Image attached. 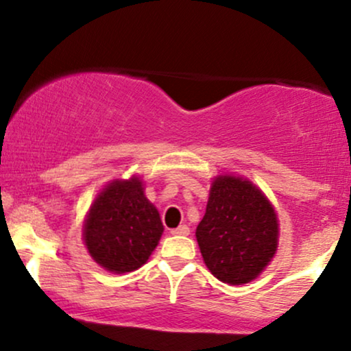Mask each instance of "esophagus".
Masks as SVG:
<instances>
[{
  "mask_svg": "<svg viewBox=\"0 0 351 351\" xmlns=\"http://www.w3.org/2000/svg\"><path fill=\"white\" fill-rule=\"evenodd\" d=\"M171 234H173V236H188V234H189V228L186 226V224H181L180 228L173 229Z\"/></svg>",
  "mask_w": 351,
  "mask_h": 351,
  "instance_id": "34e87169",
  "label": "esophagus"
}]
</instances>
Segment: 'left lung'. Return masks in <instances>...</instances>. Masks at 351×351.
Returning <instances> with one entry per match:
<instances>
[{"label": "left lung", "instance_id": "8db88e82", "mask_svg": "<svg viewBox=\"0 0 351 351\" xmlns=\"http://www.w3.org/2000/svg\"><path fill=\"white\" fill-rule=\"evenodd\" d=\"M196 239L213 276L226 284H247L264 271L277 251V215L251 181L219 175L211 184Z\"/></svg>", "mask_w": 351, "mask_h": 351}]
</instances>
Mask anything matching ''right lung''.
<instances>
[{
    "mask_svg": "<svg viewBox=\"0 0 351 351\" xmlns=\"http://www.w3.org/2000/svg\"><path fill=\"white\" fill-rule=\"evenodd\" d=\"M163 232L142 180H114L99 193L84 224V243L99 265L115 274L142 267Z\"/></svg>",
    "mask_w": 351,
    "mask_h": 351,
    "instance_id": "obj_1",
    "label": "right lung"
}]
</instances>
